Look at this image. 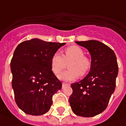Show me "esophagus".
Instances as JSON below:
<instances>
[{
	"label": "esophagus",
	"instance_id": "1",
	"mask_svg": "<svg viewBox=\"0 0 126 126\" xmlns=\"http://www.w3.org/2000/svg\"><path fill=\"white\" fill-rule=\"evenodd\" d=\"M68 83H65V82H63V83H62V87H65V86H66V85H68Z\"/></svg>",
	"mask_w": 126,
	"mask_h": 126
}]
</instances>
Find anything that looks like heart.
Returning a JSON list of instances; mask_svg holds the SVG:
<instances>
[{
    "mask_svg": "<svg viewBox=\"0 0 126 126\" xmlns=\"http://www.w3.org/2000/svg\"><path fill=\"white\" fill-rule=\"evenodd\" d=\"M69 70L62 72L58 77L63 80H74L78 76L82 77L87 74L91 67L90 58L84 55V50L78 46H71L65 49V54L59 52L53 54L51 59V69L55 74H59L69 63Z\"/></svg>",
    "mask_w": 126,
    "mask_h": 126,
    "instance_id": "heart-1",
    "label": "heart"
}]
</instances>
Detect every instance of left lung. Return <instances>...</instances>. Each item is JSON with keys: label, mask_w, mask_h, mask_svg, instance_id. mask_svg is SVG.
<instances>
[{"label": "left lung", "mask_w": 126, "mask_h": 126, "mask_svg": "<svg viewBox=\"0 0 126 126\" xmlns=\"http://www.w3.org/2000/svg\"><path fill=\"white\" fill-rule=\"evenodd\" d=\"M75 42L90 52L91 67L85 78L71 84L73 93L69 104L76 115L94 117L106 109L115 91L118 74L117 58L111 48L99 41Z\"/></svg>", "instance_id": "obj_1"}]
</instances>
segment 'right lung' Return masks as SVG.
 <instances>
[{"mask_svg": "<svg viewBox=\"0 0 126 126\" xmlns=\"http://www.w3.org/2000/svg\"><path fill=\"white\" fill-rule=\"evenodd\" d=\"M65 43L32 39L20 43L11 61L15 100L22 111L32 115L47 112L52 96L62 83L51 69V59Z\"/></svg>", "mask_w": 126, "mask_h": 126, "instance_id": "1", "label": "right lung"}]
</instances>
